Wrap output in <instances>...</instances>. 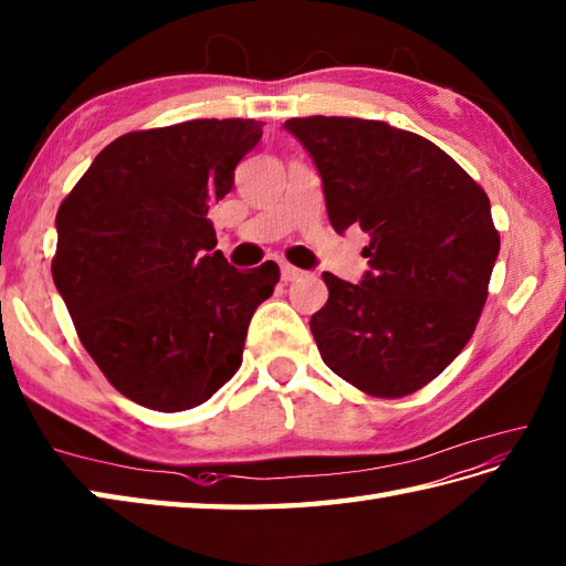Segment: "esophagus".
<instances>
[{
    "mask_svg": "<svg viewBox=\"0 0 566 566\" xmlns=\"http://www.w3.org/2000/svg\"><path fill=\"white\" fill-rule=\"evenodd\" d=\"M303 275H305V273L300 271V269H295V266H291V263H283V266H281V279H283L285 283L303 279Z\"/></svg>",
    "mask_w": 566,
    "mask_h": 566,
    "instance_id": "esophagus-1",
    "label": "esophagus"
}]
</instances>
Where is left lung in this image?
I'll use <instances>...</instances> for the list:
<instances>
[{
  "instance_id": "1",
  "label": "left lung",
  "mask_w": 566,
  "mask_h": 566,
  "mask_svg": "<svg viewBox=\"0 0 566 566\" xmlns=\"http://www.w3.org/2000/svg\"><path fill=\"white\" fill-rule=\"evenodd\" d=\"M322 176L332 227L371 237L368 273H322L327 305L310 319L334 374L374 398L410 396L474 334L501 249L489 195L440 146L386 122L295 117Z\"/></svg>"
}]
</instances>
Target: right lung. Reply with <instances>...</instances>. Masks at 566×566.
<instances>
[{
    "instance_id": "obj_1",
    "label": "right lung",
    "mask_w": 566,
    "mask_h": 566,
    "mask_svg": "<svg viewBox=\"0 0 566 566\" xmlns=\"http://www.w3.org/2000/svg\"><path fill=\"white\" fill-rule=\"evenodd\" d=\"M256 119H192L102 148L57 207L51 273L80 342L122 396L158 412L210 400L241 366L273 261L237 271L207 212L234 188Z\"/></svg>"
}]
</instances>
